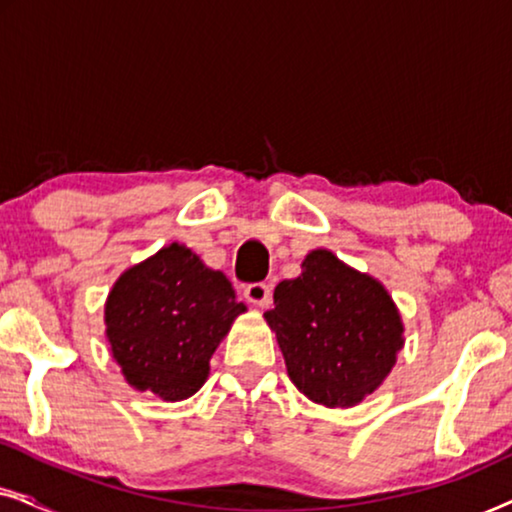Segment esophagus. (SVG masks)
<instances>
[{"label":"esophagus","mask_w":512,"mask_h":512,"mask_svg":"<svg viewBox=\"0 0 512 512\" xmlns=\"http://www.w3.org/2000/svg\"><path fill=\"white\" fill-rule=\"evenodd\" d=\"M244 298H247L251 305L265 307V305L270 303V286L265 284V282L247 284V286H244Z\"/></svg>","instance_id":"obj_1"}]
</instances>
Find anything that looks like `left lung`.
<instances>
[{
	"instance_id": "1",
	"label": "left lung",
	"mask_w": 512,
	"mask_h": 512,
	"mask_svg": "<svg viewBox=\"0 0 512 512\" xmlns=\"http://www.w3.org/2000/svg\"><path fill=\"white\" fill-rule=\"evenodd\" d=\"M265 319L291 382L328 408L363 401L403 347L401 317L384 286L326 249L307 254L303 275L275 286V310Z\"/></svg>"
}]
</instances>
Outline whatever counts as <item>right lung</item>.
<instances>
[{
    "instance_id": "right-lung-1",
    "label": "right lung",
    "mask_w": 512,
    "mask_h": 512,
    "mask_svg": "<svg viewBox=\"0 0 512 512\" xmlns=\"http://www.w3.org/2000/svg\"><path fill=\"white\" fill-rule=\"evenodd\" d=\"M244 310L223 272L172 244L118 279L104 319L125 380L163 401H181L207 380L214 349Z\"/></svg>"
}]
</instances>
